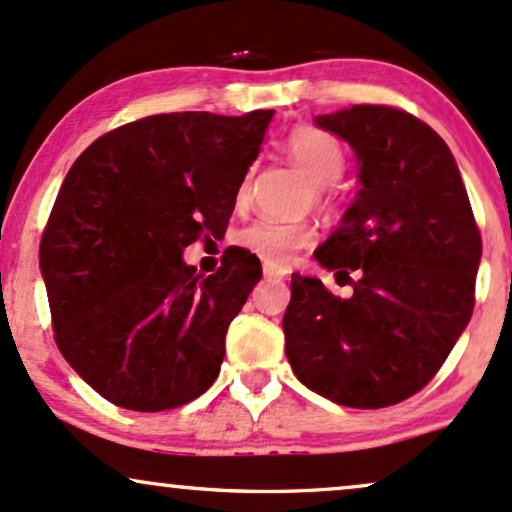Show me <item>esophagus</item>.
Returning <instances> with one entry per match:
<instances>
[{
	"label": "esophagus",
	"instance_id": "esophagus-1",
	"mask_svg": "<svg viewBox=\"0 0 512 512\" xmlns=\"http://www.w3.org/2000/svg\"><path fill=\"white\" fill-rule=\"evenodd\" d=\"M263 278H268V280H282L285 278V270H280V268H273V266H263Z\"/></svg>",
	"mask_w": 512,
	"mask_h": 512
}]
</instances>
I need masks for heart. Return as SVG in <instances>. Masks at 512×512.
<instances>
[{"label":"heart","instance_id":"obj_1","mask_svg":"<svg viewBox=\"0 0 512 512\" xmlns=\"http://www.w3.org/2000/svg\"><path fill=\"white\" fill-rule=\"evenodd\" d=\"M287 155L302 167L311 184L330 186L340 179L345 170V150L335 136L314 126H297L287 136ZM249 196V182L239 186L237 201L244 203ZM314 227L306 222H285L275 218H261L251 222L237 234V244L242 249L261 258L273 268H285L294 261L299 251L314 242Z\"/></svg>","mask_w":512,"mask_h":512}]
</instances>
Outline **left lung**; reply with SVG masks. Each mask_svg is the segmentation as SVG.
Listing matches in <instances>:
<instances>
[{
    "label": "left lung",
    "instance_id": "obj_1",
    "mask_svg": "<svg viewBox=\"0 0 512 512\" xmlns=\"http://www.w3.org/2000/svg\"><path fill=\"white\" fill-rule=\"evenodd\" d=\"M314 122L357 155V196L314 251L354 292L292 275L285 352L309 390L378 410L422 390L467 328L482 237L458 162L422 119L354 105Z\"/></svg>",
    "mask_w": 512,
    "mask_h": 512
}]
</instances>
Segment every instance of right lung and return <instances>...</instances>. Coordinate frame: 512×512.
Segmentation results:
<instances>
[{
  "instance_id": "obj_1",
  "label": "right lung",
  "mask_w": 512,
  "mask_h": 512,
  "mask_svg": "<svg viewBox=\"0 0 512 512\" xmlns=\"http://www.w3.org/2000/svg\"><path fill=\"white\" fill-rule=\"evenodd\" d=\"M270 119L153 114L90 143L64 177L40 242L54 340L117 407L172 410L218 378L261 263L242 249L201 275L182 254L225 234Z\"/></svg>"
}]
</instances>
